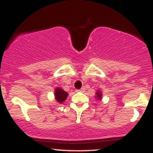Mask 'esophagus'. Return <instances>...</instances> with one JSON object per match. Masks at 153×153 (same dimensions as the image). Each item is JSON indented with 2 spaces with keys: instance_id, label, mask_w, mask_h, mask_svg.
<instances>
[{
  "instance_id": "1",
  "label": "esophagus",
  "mask_w": 153,
  "mask_h": 153,
  "mask_svg": "<svg viewBox=\"0 0 153 153\" xmlns=\"http://www.w3.org/2000/svg\"><path fill=\"white\" fill-rule=\"evenodd\" d=\"M84 90H85V88H81V89H76L75 91H76V92H82Z\"/></svg>"
}]
</instances>
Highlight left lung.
Returning a JSON list of instances; mask_svg holds the SVG:
<instances>
[{
    "label": "left lung",
    "instance_id": "8db88e82",
    "mask_svg": "<svg viewBox=\"0 0 153 153\" xmlns=\"http://www.w3.org/2000/svg\"><path fill=\"white\" fill-rule=\"evenodd\" d=\"M96 97H97V99L101 100V97H102V94H101V91H98V92L96 93Z\"/></svg>",
    "mask_w": 153,
    "mask_h": 153
}]
</instances>
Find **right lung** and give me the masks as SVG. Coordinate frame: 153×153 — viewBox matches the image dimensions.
Returning <instances> with one entry per match:
<instances>
[{
  "label": "right lung",
  "instance_id": "1",
  "mask_svg": "<svg viewBox=\"0 0 153 153\" xmlns=\"http://www.w3.org/2000/svg\"><path fill=\"white\" fill-rule=\"evenodd\" d=\"M68 94L64 90L61 89L60 88H56L54 90V96H55V99L58 103H62L65 101V99L68 97Z\"/></svg>",
  "mask_w": 153,
  "mask_h": 153
}]
</instances>
